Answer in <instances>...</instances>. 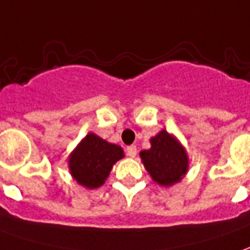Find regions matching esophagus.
<instances>
[{
    "instance_id": "obj_1",
    "label": "esophagus",
    "mask_w": 250,
    "mask_h": 250,
    "mask_svg": "<svg viewBox=\"0 0 250 250\" xmlns=\"http://www.w3.org/2000/svg\"><path fill=\"white\" fill-rule=\"evenodd\" d=\"M125 153L128 157H135L137 156V146L135 145H130V146L125 147Z\"/></svg>"
}]
</instances>
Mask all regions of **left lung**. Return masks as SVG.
<instances>
[{
    "label": "left lung",
    "instance_id": "8db88e82",
    "mask_svg": "<svg viewBox=\"0 0 250 250\" xmlns=\"http://www.w3.org/2000/svg\"><path fill=\"white\" fill-rule=\"evenodd\" d=\"M150 149L139 156L154 182L161 186H172L188 172L189 159L181 142L166 130L150 139Z\"/></svg>",
    "mask_w": 250,
    "mask_h": 250
}]
</instances>
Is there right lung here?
I'll return each instance as SVG.
<instances>
[{
	"instance_id": "right-lung-1",
	"label": "right lung",
	"mask_w": 250,
	"mask_h": 250,
	"mask_svg": "<svg viewBox=\"0 0 250 250\" xmlns=\"http://www.w3.org/2000/svg\"><path fill=\"white\" fill-rule=\"evenodd\" d=\"M125 157L123 149L89 132L69 156V171L79 185L87 189L103 186L113 164Z\"/></svg>"
}]
</instances>
